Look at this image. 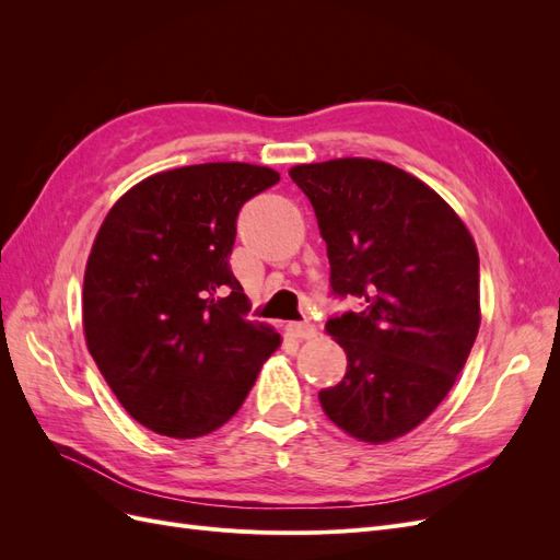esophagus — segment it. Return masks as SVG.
<instances>
[{"label":"esophagus","instance_id":"obj_1","mask_svg":"<svg viewBox=\"0 0 560 560\" xmlns=\"http://www.w3.org/2000/svg\"><path fill=\"white\" fill-rule=\"evenodd\" d=\"M287 334L294 336V338H313V336H317V327L313 325L311 319L290 322V325H287Z\"/></svg>","mask_w":560,"mask_h":560}]
</instances>
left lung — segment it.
Listing matches in <instances>:
<instances>
[{
    "label": "left lung",
    "instance_id": "1",
    "mask_svg": "<svg viewBox=\"0 0 560 560\" xmlns=\"http://www.w3.org/2000/svg\"><path fill=\"white\" fill-rule=\"evenodd\" d=\"M327 243L336 299L327 319L346 350L341 383L319 389L331 422L369 444L411 432L448 395L479 334V254L448 202L371 159L296 165Z\"/></svg>",
    "mask_w": 560,
    "mask_h": 560
}]
</instances>
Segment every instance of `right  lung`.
<instances>
[{"instance_id": "obj_1", "label": "right lung", "mask_w": 560, "mask_h": 560, "mask_svg": "<svg viewBox=\"0 0 560 560\" xmlns=\"http://www.w3.org/2000/svg\"><path fill=\"white\" fill-rule=\"evenodd\" d=\"M280 175L202 163L151 175L116 202L83 276V334L124 409L175 439L235 416L280 334L247 319L229 257L249 198Z\"/></svg>"}]
</instances>
